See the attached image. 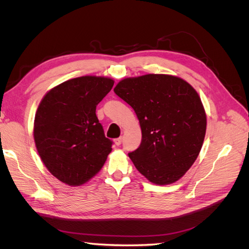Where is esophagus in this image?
Returning a JSON list of instances; mask_svg holds the SVG:
<instances>
[{
	"instance_id": "esophagus-1",
	"label": "esophagus",
	"mask_w": 249,
	"mask_h": 249,
	"mask_svg": "<svg viewBox=\"0 0 249 249\" xmlns=\"http://www.w3.org/2000/svg\"><path fill=\"white\" fill-rule=\"evenodd\" d=\"M122 141H123V139H122V138H117V139H115V140H114V143H115V145L119 146L120 144H122Z\"/></svg>"
}]
</instances>
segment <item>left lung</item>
<instances>
[{"mask_svg":"<svg viewBox=\"0 0 249 249\" xmlns=\"http://www.w3.org/2000/svg\"><path fill=\"white\" fill-rule=\"evenodd\" d=\"M114 92L139 119L140 146L129 153L135 167L149 182L178 180L196 160L207 130V115L189 83L171 74L125 78Z\"/></svg>","mask_w":249,"mask_h":249,"instance_id":"1","label":"left lung"}]
</instances>
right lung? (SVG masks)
<instances>
[{"mask_svg":"<svg viewBox=\"0 0 249 249\" xmlns=\"http://www.w3.org/2000/svg\"><path fill=\"white\" fill-rule=\"evenodd\" d=\"M114 85L106 77L84 76L65 81L46 93L34 119V141L53 176L80 186L104 166L112 150L96 117V106Z\"/></svg>","mask_w":249,"mask_h":249,"instance_id":"1","label":"right lung"}]
</instances>
